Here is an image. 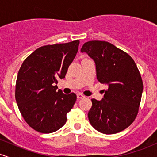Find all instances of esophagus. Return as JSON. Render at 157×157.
<instances>
[{"mask_svg": "<svg viewBox=\"0 0 157 157\" xmlns=\"http://www.w3.org/2000/svg\"><path fill=\"white\" fill-rule=\"evenodd\" d=\"M77 99H82V98H83V97H85L82 94H77Z\"/></svg>", "mask_w": 157, "mask_h": 157, "instance_id": "1", "label": "esophagus"}]
</instances>
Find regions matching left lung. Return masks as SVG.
<instances>
[{
    "label": "left lung",
    "instance_id": "obj_1",
    "mask_svg": "<svg viewBox=\"0 0 157 157\" xmlns=\"http://www.w3.org/2000/svg\"><path fill=\"white\" fill-rule=\"evenodd\" d=\"M86 52L96 64L97 79L108 89L102 100L91 99L88 117L99 132L113 134L134 121L143 91V83L134 60L128 54L106 41L85 43Z\"/></svg>",
    "mask_w": 157,
    "mask_h": 157
}]
</instances>
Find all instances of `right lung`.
Here are the masks:
<instances>
[{
	"label": "right lung",
	"mask_w": 157,
	"mask_h": 157,
	"mask_svg": "<svg viewBox=\"0 0 157 157\" xmlns=\"http://www.w3.org/2000/svg\"><path fill=\"white\" fill-rule=\"evenodd\" d=\"M79 40L41 46L25 59L17 74L15 100L25 121L44 134L55 132L66 122L77 100L75 93L57 91L76 56Z\"/></svg>",
	"instance_id": "obj_1"
}]
</instances>
